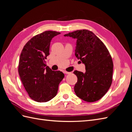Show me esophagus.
I'll return each instance as SVG.
<instances>
[{
	"mask_svg": "<svg viewBox=\"0 0 132 132\" xmlns=\"http://www.w3.org/2000/svg\"><path fill=\"white\" fill-rule=\"evenodd\" d=\"M64 73H65L66 74H70L71 73L70 72H68V71H64Z\"/></svg>",
	"mask_w": 132,
	"mask_h": 132,
	"instance_id": "esophagus-1",
	"label": "esophagus"
}]
</instances>
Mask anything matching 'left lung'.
I'll list each match as a JSON object with an SVG mask.
<instances>
[{
	"label": "left lung",
	"instance_id": "1",
	"mask_svg": "<svg viewBox=\"0 0 132 132\" xmlns=\"http://www.w3.org/2000/svg\"><path fill=\"white\" fill-rule=\"evenodd\" d=\"M77 38L75 56L85 65L86 71L75 70L78 81L74 91L84 101L99 100L110 89L112 82L113 64L109 50L93 32L79 30L64 35Z\"/></svg>",
	"mask_w": 132,
	"mask_h": 132
}]
</instances>
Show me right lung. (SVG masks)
<instances>
[{"label":"right lung","mask_w":132,"mask_h":132,"mask_svg":"<svg viewBox=\"0 0 132 132\" xmlns=\"http://www.w3.org/2000/svg\"><path fill=\"white\" fill-rule=\"evenodd\" d=\"M61 33L46 31L35 36L23 47L20 57L18 71L22 84L34 101L46 102L56 96L59 83L64 77L62 71L46 67L50 42Z\"/></svg>","instance_id":"right-lung-1"}]
</instances>
